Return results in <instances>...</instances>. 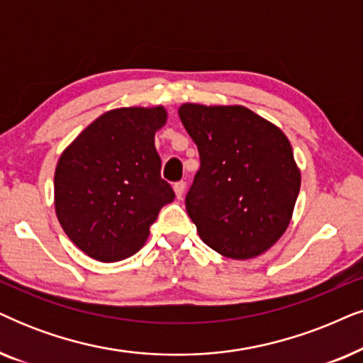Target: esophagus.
Wrapping results in <instances>:
<instances>
[{"mask_svg": "<svg viewBox=\"0 0 363 363\" xmlns=\"http://www.w3.org/2000/svg\"><path fill=\"white\" fill-rule=\"evenodd\" d=\"M173 188H175V193H177V199H182L183 196V193H185V188H186V183L183 182V180H180V182H177L175 185H173Z\"/></svg>", "mask_w": 363, "mask_h": 363, "instance_id": "obj_1", "label": "esophagus"}]
</instances>
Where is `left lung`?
Here are the masks:
<instances>
[{
    "label": "left lung",
    "mask_w": 363,
    "mask_h": 363,
    "mask_svg": "<svg viewBox=\"0 0 363 363\" xmlns=\"http://www.w3.org/2000/svg\"><path fill=\"white\" fill-rule=\"evenodd\" d=\"M180 118L200 168L185 196L200 238L228 258H253L289 227L300 191L290 141L243 106L186 103Z\"/></svg>",
    "instance_id": "left-lung-1"
}]
</instances>
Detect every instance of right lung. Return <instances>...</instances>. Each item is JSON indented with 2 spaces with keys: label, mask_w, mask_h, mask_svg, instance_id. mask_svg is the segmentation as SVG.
I'll return each mask as SVG.
<instances>
[{
  "label": "right lung",
  "mask_w": 363,
  "mask_h": 363,
  "mask_svg": "<svg viewBox=\"0 0 363 363\" xmlns=\"http://www.w3.org/2000/svg\"><path fill=\"white\" fill-rule=\"evenodd\" d=\"M157 108H118L93 121L60 157L55 206L61 227L88 257L118 262L135 255L162 206L175 199L160 175Z\"/></svg>",
  "instance_id": "1"
}]
</instances>
